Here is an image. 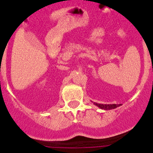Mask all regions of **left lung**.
Returning <instances> with one entry per match:
<instances>
[{"label":"left lung","mask_w":153,"mask_h":153,"mask_svg":"<svg viewBox=\"0 0 153 153\" xmlns=\"http://www.w3.org/2000/svg\"><path fill=\"white\" fill-rule=\"evenodd\" d=\"M97 106H99L101 109H115V108H117V106H120L121 104L118 105V104H100V103H95Z\"/></svg>","instance_id":"1"}]
</instances>
